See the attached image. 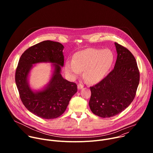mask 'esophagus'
I'll return each instance as SVG.
<instances>
[{
	"label": "esophagus",
	"instance_id": "34e87169",
	"mask_svg": "<svg viewBox=\"0 0 153 153\" xmlns=\"http://www.w3.org/2000/svg\"><path fill=\"white\" fill-rule=\"evenodd\" d=\"M83 88V85H82V84H79L78 85H77V88H78V90H81V89H82Z\"/></svg>",
	"mask_w": 153,
	"mask_h": 153
}]
</instances>
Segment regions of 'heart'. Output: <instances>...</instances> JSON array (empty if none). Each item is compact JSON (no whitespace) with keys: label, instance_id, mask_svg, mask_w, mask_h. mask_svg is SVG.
Here are the masks:
<instances>
[{"label":"heart","instance_id":"heart-1","mask_svg":"<svg viewBox=\"0 0 153 153\" xmlns=\"http://www.w3.org/2000/svg\"><path fill=\"white\" fill-rule=\"evenodd\" d=\"M114 61L113 52L109 49L86 48L76 53L73 60L65 62V70L75 77L84 70L83 76L91 83L102 80L111 68Z\"/></svg>","mask_w":153,"mask_h":153}]
</instances>
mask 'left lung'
Listing matches in <instances>:
<instances>
[{"instance_id":"8db88e82","label":"left lung","mask_w":153,"mask_h":153,"mask_svg":"<svg viewBox=\"0 0 153 153\" xmlns=\"http://www.w3.org/2000/svg\"><path fill=\"white\" fill-rule=\"evenodd\" d=\"M114 44L117 56L113 70L90 87V110L103 118L113 117L125 110L134 99L140 80L134 56L117 43Z\"/></svg>"}]
</instances>
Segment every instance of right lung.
Segmentation results:
<instances>
[{
    "label": "right lung",
    "mask_w": 153,
    "mask_h": 153,
    "mask_svg": "<svg viewBox=\"0 0 153 153\" xmlns=\"http://www.w3.org/2000/svg\"><path fill=\"white\" fill-rule=\"evenodd\" d=\"M63 48L59 42H40L22 54L16 69L15 80L22 102L29 111L45 119L61 116L77 91V85L65 79L61 74ZM40 62L52 63V73L48 84L36 91L30 86L29 78L33 65Z\"/></svg>",
    "instance_id": "1"
}]
</instances>
